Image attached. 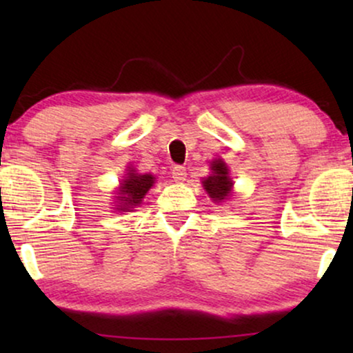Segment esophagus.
<instances>
[{
    "mask_svg": "<svg viewBox=\"0 0 353 353\" xmlns=\"http://www.w3.org/2000/svg\"><path fill=\"white\" fill-rule=\"evenodd\" d=\"M172 178L175 181H185L186 180V167L175 165L172 168Z\"/></svg>",
    "mask_w": 353,
    "mask_h": 353,
    "instance_id": "esophagus-1",
    "label": "esophagus"
}]
</instances>
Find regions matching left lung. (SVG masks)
I'll use <instances>...</instances> for the list:
<instances>
[{"instance_id":"left-lung-1","label":"left lung","mask_w":353,"mask_h":353,"mask_svg":"<svg viewBox=\"0 0 353 353\" xmlns=\"http://www.w3.org/2000/svg\"><path fill=\"white\" fill-rule=\"evenodd\" d=\"M204 190L215 202H221L231 191V178L228 176V167L223 161L212 162V175L207 176L204 181Z\"/></svg>"}]
</instances>
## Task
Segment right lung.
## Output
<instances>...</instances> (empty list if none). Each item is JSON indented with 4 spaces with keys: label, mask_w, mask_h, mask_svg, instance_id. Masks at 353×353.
<instances>
[{
    "label": "right lung",
    "mask_w": 353,
    "mask_h": 353,
    "mask_svg": "<svg viewBox=\"0 0 353 353\" xmlns=\"http://www.w3.org/2000/svg\"><path fill=\"white\" fill-rule=\"evenodd\" d=\"M154 176L152 175H138L133 170H130L128 176L122 181L120 186V199L122 205H119L120 210H130L134 205L141 204L143 197L152 186Z\"/></svg>",
    "instance_id": "add662e5"
}]
</instances>
